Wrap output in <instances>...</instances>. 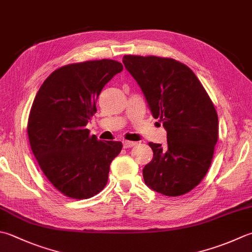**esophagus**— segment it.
<instances>
[{
  "mask_svg": "<svg viewBox=\"0 0 252 252\" xmlns=\"http://www.w3.org/2000/svg\"><path fill=\"white\" fill-rule=\"evenodd\" d=\"M137 145L136 142H131V141H125L123 142V146H125V149H130V147H133Z\"/></svg>",
  "mask_w": 252,
  "mask_h": 252,
  "instance_id": "34e87169",
  "label": "esophagus"
}]
</instances>
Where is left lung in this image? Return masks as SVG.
Instances as JSON below:
<instances>
[{
	"instance_id": "1",
	"label": "left lung",
	"mask_w": 252,
	"mask_h": 252,
	"mask_svg": "<svg viewBox=\"0 0 252 252\" xmlns=\"http://www.w3.org/2000/svg\"><path fill=\"white\" fill-rule=\"evenodd\" d=\"M122 62L167 131L165 146L149 143L154 156L143 169L145 184L167 196L188 193L213 159L219 139L213 101L193 71L175 59L129 54Z\"/></svg>"
}]
</instances>
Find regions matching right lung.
<instances>
[{
    "label": "right lung",
    "instance_id": "right-lung-1",
    "mask_svg": "<svg viewBox=\"0 0 252 252\" xmlns=\"http://www.w3.org/2000/svg\"><path fill=\"white\" fill-rule=\"evenodd\" d=\"M123 70L118 61H85L57 68L39 88L27 123L40 169L59 192L83 200L105 188L122 143L98 141L86 129L103 86Z\"/></svg>",
    "mask_w": 252,
    "mask_h": 252
}]
</instances>
